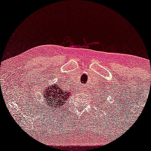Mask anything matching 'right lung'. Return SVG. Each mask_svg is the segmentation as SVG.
<instances>
[{"label": "right lung", "mask_w": 151, "mask_h": 151, "mask_svg": "<svg viewBox=\"0 0 151 151\" xmlns=\"http://www.w3.org/2000/svg\"><path fill=\"white\" fill-rule=\"evenodd\" d=\"M43 98L45 104L47 105L48 111L51 110V112H55L54 109H59L63 107L65 102L68 99V91H62V88H60L58 85L49 86L43 91ZM43 103V102H42ZM47 109V107H45ZM53 111L52 112V111Z\"/></svg>", "instance_id": "1"}]
</instances>
